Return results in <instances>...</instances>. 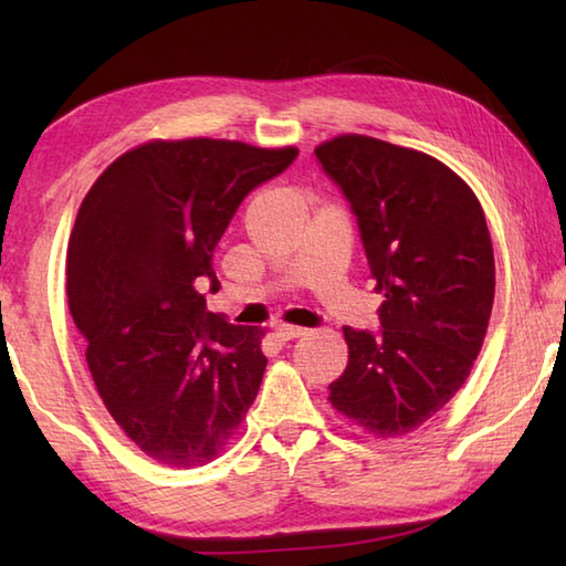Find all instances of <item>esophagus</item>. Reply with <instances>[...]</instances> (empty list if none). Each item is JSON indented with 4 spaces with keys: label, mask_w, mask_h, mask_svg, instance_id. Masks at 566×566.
Masks as SVG:
<instances>
[{
    "label": "esophagus",
    "mask_w": 566,
    "mask_h": 566,
    "mask_svg": "<svg viewBox=\"0 0 566 566\" xmlns=\"http://www.w3.org/2000/svg\"><path fill=\"white\" fill-rule=\"evenodd\" d=\"M276 335H280L282 340H294V338H302V335H306V328L292 326V323H280V326H276Z\"/></svg>",
    "instance_id": "obj_1"
}]
</instances>
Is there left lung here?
I'll use <instances>...</instances> for the list:
<instances>
[{
	"instance_id": "8db88e82",
	"label": "left lung",
	"mask_w": 566,
	"mask_h": 566,
	"mask_svg": "<svg viewBox=\"0 0 566 566\" xmlns=\"http://www.w3.org/2000/svg\"><path fill=\"white\" fill-rule=\"evenodd\" d=\"M316 158L384 294L379 335L343 328L347 367L328 401L369 436H406L460 391L486 338L496 264L482 203L432 155L371 136H335Z\"/></svg>"
}]
</instances>
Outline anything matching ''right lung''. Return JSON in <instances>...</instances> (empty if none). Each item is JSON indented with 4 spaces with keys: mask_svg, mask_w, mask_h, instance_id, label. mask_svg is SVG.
<instances>
[{
    "mask_svg": "<svg viewBox=\"0 0 566 566\" xmlns=\"http://www.w3.org/2000/svg\"><path fill=\"white\" fill-rule=\"evenodd\" d=\"M298 150L148 140L97 177L67 243V306L104 406L167 467L216 460L262 384L264 328L207 311L211 258L252 189Z\"/></svg>",
    "mask_w": 566,
    "mask_h": 566,
    "instance_id": "obj_1",
    "label": "right lung"
}]
</instances>
